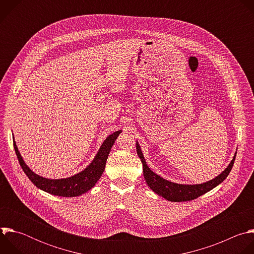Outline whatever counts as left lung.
I'll return each mask as SVG.
<instances>
[{
	"label": "left lung",
	"mask_w": 254,
	"mask_h": 254,
	"mask_svg": "<svg viewBox=\"0 0 254 254\" xmlns=\"http://www.w3.org/2000/svg\"><path fill=\"white\" fill-rule=\"evenodd\" d=\"M136 153L139 157L141 163H142V170H143V177L148 186L158 195L164 197L168 201L171 202H184V201H191L194 200L203 194L209 192L216 186H218L220 183L227 178L229 175L234 161L235 156L233 160L230 162L229 166L219 175L217 176L215 179L208 181L206 183L198 184V185H182V184H176L170 181H167L160 177L159 175L155 174L146 163V160L143 158V155L141 153V150L136 142Z\"/></svg>",
	"instance_id": "8db88e82"
}]
</instances>
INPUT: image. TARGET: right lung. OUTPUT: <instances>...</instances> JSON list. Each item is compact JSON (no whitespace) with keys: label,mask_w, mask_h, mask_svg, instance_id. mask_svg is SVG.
<instances>
[{"label":"right lung","mask_w":254,"mask_h":254,"mask_svg":"<svg viewBox=\"0 0 254 254\" xmlns=\"http://www.w3.org/2000/svg\"><path fill=\"white\" fill-rule=\"evenodd\" d=\"M122 130H118L112 133L111 135H108L101 144L98 153L96 154L95 158L90 163V165L87 166V168H85L82 172L66 179L51 180L35 174L29 169V167L23 161L16 146L15 140L14 149L24 173L27 175V177L31 180V182L36 187L56 196L76 197L89 191L96 184V182L99 180L104 171L108 154H110L111 149L115 143V140L118 138Z\"/></svg>","instance_id":"right-lung-1"}]
</instances>
